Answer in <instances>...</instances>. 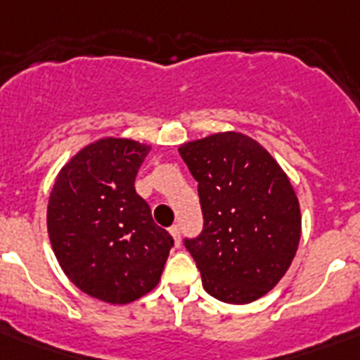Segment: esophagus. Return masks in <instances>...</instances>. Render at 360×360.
<instances>
[{"label":"esophagus","instance_id":"esophagus-1","mask_svg":"<svg viewBox=\"0 0 360 360\" xmlns=\"http://www.w3.org/2000/svg\"><path fill=\"white\" fill-rule=\"evenodd\" d=\"M169 236L174 237L175 245H179V243H181V230H179V226H177V224L172 226V228H169Z\"/></svg>","mask_w":360,"mask_h":360}]
</instances>
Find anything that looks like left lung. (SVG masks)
<instances>
[{"label": "left lung", "instance_id": "8db88e82", "mask_svg": "<svg viewBox=\"0 0 360 360\" xmlns=\"http://www.w3.org/2000/svg\"><path fill=\"white\" fill-rule=\"evenodd\" d=\"M198 181L203 231L185 245L209 295L248 304L273 290L301 240L290 177L250 136L228 130L179 146Z\"/></svg>", "mask_w": 360, "mask_h": 360}]
</instances>
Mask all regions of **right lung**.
<instances>
[{
  "instance_id": "add662e5",
  "label": "right lung",
  "mask_w": 360,
  "mask_h": 360,
  "mask_svg": "<svg viewBox=\"0 0 360 360\" xmlns=\"http://www.w3.org/2000/svg\"><path fill=\"white\" fill-rule=\"evenodd\" d=\"M149 151L130 138L93 141L59 169L48 198V237L63 273L110 304L155 290L174 246L136 194V174Z\"/></svg>"
}]
</instances>
